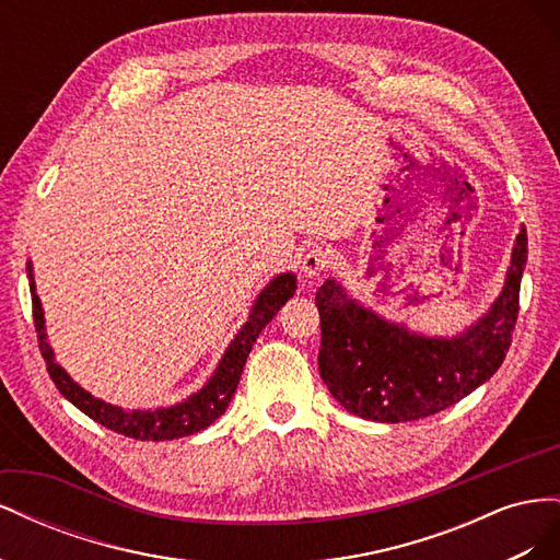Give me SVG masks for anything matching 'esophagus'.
<instances>
[{
    "mask_svg": "<svg viewBox=\"0 0 560 560\" xmlns=\"http://www.w3.org/2000/svg\"><path fill=\"white\" fill-rule=\"evenodd\" d=\"M334 268V254L331 249L327 247H311L306 254H303L301 259V270L306 273L308 278H315V276H322L325 270Z\"/></svg>",
    "mask_w": 560,
    "mask_h": 560,
    "instance_id": "obj_1",
    "label": "esophagus"
}]
</instances>
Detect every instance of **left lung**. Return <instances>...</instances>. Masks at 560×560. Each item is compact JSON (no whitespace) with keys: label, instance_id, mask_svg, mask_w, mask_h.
I'll use <instances>...</instances> for the list:
<instances>
[{"label":"left lung","instance_id":"left-lung-1","mask_svg":"<svg viewBox=\"0 0 560 560\" xmlns=\"http://www.w3.org/2000/svg\"><path fill=\"white\" fill-rule=\"evenodd\" d=\"M528 235H516L504 287L490 311L453 338L413 334L360 306L336 280L315 294L319 376L350 413L409 422L448 409L495 374L512 346Z\"/></svg>","mask_w":560,"mask_h":560}]
</instances>
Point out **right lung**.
Masks as SVG:
<instances>
[{"label":"right lung","mask_w":560,"mask_h":560,"mask_svg":"<svg viewBox=\"0 0 560 560\" xmlns=\"http://www.w3.org/2000/svg\"><path fill=\"white\" fill-rule=\"evenodd\" d=\"M27 278H30V294H32V317H35L37 341H39L42 358L46 360V371L50 381L56 383V387L60 389V395L65 399H70L79 411L100 422V425L130 439H140V442H163V439L189 436L212 425V422L226 411L235 387L241 383V374L249 358V350L254 343H257L261 329L278 315V311L284 306L287 299H292L296 290V278L292 273H282L273 282L266 284V290L257 296V301H254L252 313L243 325V329L233 338L231 346L224 352L222 362H219V366L214 369L212 378L206 383V387L198 389L196 395L175 406H167V409L126 411L121 406H114L93 397L89 389H83L79 383H74L70 374H67V371L56 362L54 350H50L46 341L44 311H42V301L35 292L37 287H35V276H32L30 261H27Z\"/></svg>","instance_id":"add662e5"}]
</instances>
